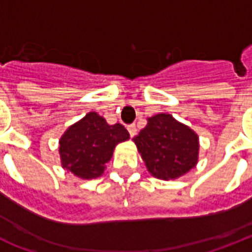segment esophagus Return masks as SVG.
I'll list each match as a JSON object with an SVG mask.
<instances>
[{
    "label": "esophagus",
    "instance_id": "esophagus-1",
    "mask_svg": "<svg viewBox=\"0 0 252 252\" xmlns=\"http://www.w3.org/2000/svg\"><path fill=\"white\" fill-rule=\"evenodd\" d=\"M126 129H128L130 137H134L137 134V126H135V124H130V126H126Z\"/></svg>",
    "mask_w": 252,
    "mask_h": 252
}]
</instances>
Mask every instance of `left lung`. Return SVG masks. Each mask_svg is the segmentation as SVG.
I'll list each match as a JSON object with an SVG mask.
<instances>
[{"instance_id":"obj_1","label":"left lung","mask_w":252,"mask_h":252,"mask_svg":"<svg viewBox=\"0 0 252 252\" xmlns=\"http://www.w3.org/2000/svg\"><path fill=\"white\" fill-rule=\"evenodd\" d=\"M133 142L148 172L158 180H177L198 163V135L171 114L148 118Z\"/></svg>"}]
</instances>
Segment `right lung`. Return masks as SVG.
I'll use <instances>...</instances> for the list:
<instances>
[{"label": "right lung", "instance_id": "obj_1", "mask_svg": "<svg viewBox=\"0 0 252 252\" xmlns=\"http://www.w3.org/2000/svg\"><path fill=\"white\" fill-rule=\"evenodd\" d=\"M128 139V130L122 124L109 126L98 113H88L59 140L61 167L81 180L98 178L112 159L115 147Z\"/></svg>", "mask_w": 252, "mask_h": 252}]
</instances>
